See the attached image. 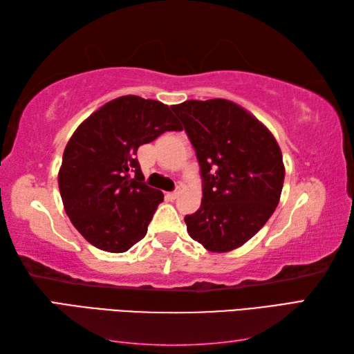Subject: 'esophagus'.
Here are the masks:
<instances>
[{"mask_svg": "<svg viewBox=\"0 0 354 354\" xmlns=\"http://www.w3.org/2000/svg\"><path fill=\"white\" fill-rule=\"evenodd\" d=\"M179 194H181V187H176V190L175 192H170V193H167V198H170V199H176Z\"/></svg>", "mask_w": 354, "mask_h": 354, "instance_id": "34e87169", "label": "esophagus"}]
</instances>
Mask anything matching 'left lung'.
<instances>
[{
    "instance_id": "obj_1",
    "label": "left lung",
    "mask_w": 354,
    "mask_h": 354,
    "mask_svg": "<svg viewBox=\"0 0 354 354\" xmlns=\"http://www.w3.org/2000/svg\"><path fill=\"white\" fill-rule=\"evenodd\" d=\"M170 108L196 150L204 181L199 209L184 219L187 231L212 252L237 250L280 202L281 149L265 124L231 100H187Z\"/></svg>"
}]
</instances>
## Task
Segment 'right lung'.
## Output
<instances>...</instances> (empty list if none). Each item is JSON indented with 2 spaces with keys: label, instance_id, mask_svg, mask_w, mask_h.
Here are the masks:
<instances>
[{
  "label": "right lung",
  "instance_id": "1",
  "mask_svg": "<svg viewBox=\"0 0 354 354\" xmlns=\"http://www.w3.org/2000/svg\"><path fill=\"white\" fill-rule=\"evenodd\" d=\"M181 129L167 104L122 95L74 131L59 169V192L65 213L89 243L126 252L146 236L164 194L142 183L137 150L165 131Z\"/></svg>",
  "mask_w": 354,
  "mask_h": 354
}]
</instances>
